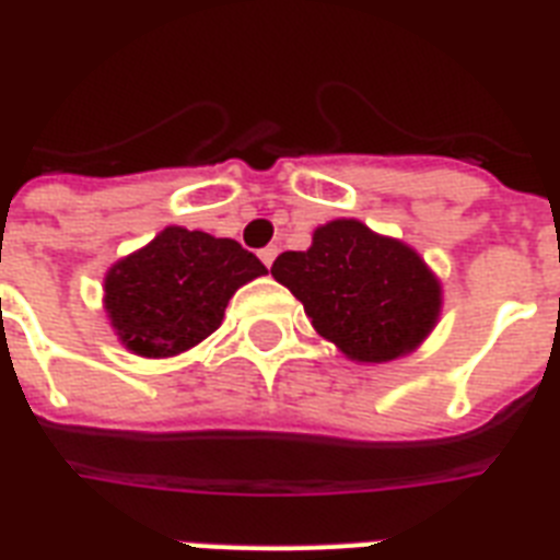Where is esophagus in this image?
<instances>
[{"mask_svg": "<svg viewBox=\"0 0 560 560\" xmlns=\"http://www.w3.org/2000/svg\"><path fill=\"white\" fill-rule=\"evenodd\" d=\"M276 255H279V249H276V246H264L261 253H258V258H261V261L267 264V267H272V261H276Z\"/></svg>", "mask_w": 560, "mask_h": 560, "instance_id": "1", "label": "esophagus"}]
</instances>
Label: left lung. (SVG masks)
<instances>
[{"label":"left lung","instance_id":"obj_1","mask_svg":"<svg viewBox=\"0 0 560 560\" xmlns=\"http://www.w3.org/2000/svg\"><path fill=\"white\" fill-rule=\"evenodd\" d=\"M311 325L349 360L389 363L418 349L442 311V284L416 249L360 220H331L305 253L270 267Z\"/></svg>","mask_w":560,"mask_h":560}]
</instances>
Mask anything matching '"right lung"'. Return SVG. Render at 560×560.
<instances>
[{
  "mask_svg": "<svg viewBox=\"0 0 560 560\" xmlns=\"http://www.w3.org/2000/svg\"><path fill=\"white\" fill-rule=\"evenodd\" d=\"M264 272L232 237L168 226L109 267L104 307L133 354L174 358L218 331L235 290Z\"/></svg>",
  "mask_w": 560,
  "mask_h": 560,
  "instance_id": "right-lung-1",
  "label": "right lung"
}]
</instances>
